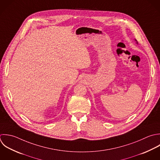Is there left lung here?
Segmentation results:
<instances>
[{
    "mask_svg": "<svg viewBox=\"0 0 160 160\" xmlns=\"http://www.w3.org/2000/svg\"><path fill=\"white\" fill-rule=\"evenodd\" d=\"M135 41H136V42H137V44H138V42H137V40H136V39H135Z\"/></svg>",
    "mask_w": 160,
    "mask_h": 160,
    "instance_id": "left-lung-1",
    "label": "left lung"
}]
</instances>
